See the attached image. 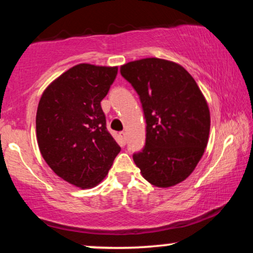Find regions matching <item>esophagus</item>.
<instances>
[{
	"mask_svg": "<svg viewBox=\"0 0 253 253\" xmlns=\"http://www.w3.org/2000/svg\"><path fill=\"white\" fill-rule=\"evenodd\" d=\"M119 134H120L121 139H123L124 143H126V140H127V133H126V130H121V132L119 133Z\"/></svg>",
	"mask_w": 253,
	"mask_h": 253,
	"instance_id": "34e87169",
	"label": "esophagus"
}]
</instances>
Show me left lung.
Wrapping results in <instances>:
<instances>
[{"instance_id":"obj_1","label":"left lung","mask_w":253,"mask_h":253,"mask_svg":"<svg viewBox=\"0 0 253 253\" xmlns=\"http://www.w3.org/2000/svg\"><path fill=\"white\" fill-rule=\"evenodd\" d=\"M121 76L138 92L146 140L133 161L151 184L168 188L184 181L205 152L211 128L207 101L178 64L145 58L125 64Z\"/></svg>"}]
</instances>
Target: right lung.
<instances>
[{"mask_svg":"<svg viewBox=\"0 0 253 253\" xmlns=\"http://www.w3.org/2000/svg\"><path fill=\"white\" fill-rule=\"evenodd\" d=\"M117 75V66L78 64L54 80L39 101L36 125L42 158L76 187L97 185L121 150L101 108Z\"/></svg>","mask_w":253,"mask_h":253,"instance_id":"right-lung-1","label":"right lung"}]
</instances>
